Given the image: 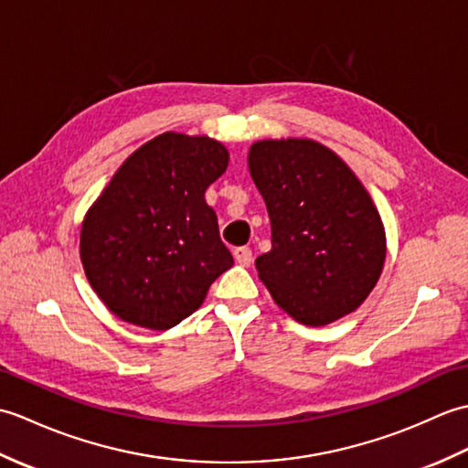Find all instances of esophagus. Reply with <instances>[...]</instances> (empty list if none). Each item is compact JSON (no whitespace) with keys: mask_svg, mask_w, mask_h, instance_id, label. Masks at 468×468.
Masks as SVG:
<instances>
[{"mask_svg":"<svg viewBox=\"0 0 468 468\" xmlns=\"http://www.w3.org/2000/svg\"><path fill=\"white\" fill-rule=\"evenodd\" d=\"M233 257H235V261L243 267H250L253 261V253L250 247H237V250L233 251Z\"/></svg>","mask_w":468,"mask_h":468,"instance_id":"1","label":"esophagus"}]
</instances>
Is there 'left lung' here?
Wrapping results in <instances>:
<instances>
[{
    "mask_svg": "<svg viewBox=\"0 0 468 468\" xmlns=\"http://www.w3.org/2000/svg\"><path fill=\"white\" fill-rule=\"evenodd\" d=\"M247 161L271 221V250L255 267L275 303L305 325L352 314L386 257L370 195L340 156L305 138L255 143Z\"/></svg>",
    "mask_w": 468,
    "mask_h": 468,
    "instance_id": "8db88e82",
    "label": "left lung"
}]
</instances>
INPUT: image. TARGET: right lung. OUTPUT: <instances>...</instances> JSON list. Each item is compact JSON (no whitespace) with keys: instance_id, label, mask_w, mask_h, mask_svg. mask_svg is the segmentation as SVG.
<instances>
[{"instance_id":"add662e5","label":"right lung","mask_w":468,"mask_h":468,"mask_svg":"<svg viewBox=\"0 0 468 468\" xmlns=\"http://www.w3.org/2000/svg\"><path fill=\"white\" fill-rule=\"evenodd\" d=\"M227 165V148L213 138L165 133L126 158L88 211L84 271L121 320L168 330L233 265L205 203Z\"/></svg>"}]
</instances>
